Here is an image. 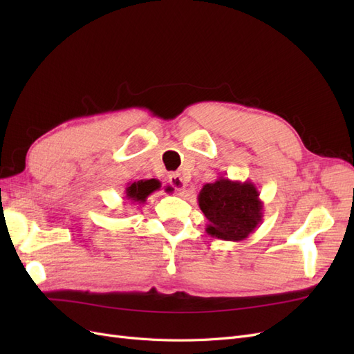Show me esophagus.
I'll use <instances>...</instances> for the list:
<instances>
[{
    "label": "esophagus",
    "mask_w": 354,
    "mask_h": 354,
    "mask_svg": "<svg viewBox=\"0 0 354 354\" xmlns=\"http://www.w3.org/2000/svg\"><path fill=\"white\" fill-rule=\"evenodd\" d=\"M168 183L173 186L176 190H178V192H181V190H185L186 189V180L183 178V176L181 174H171L169 177H168Z\"/></svg>",
    "instance_id": "34e87169"
}]
</instances>
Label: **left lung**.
Masks as SVG:
<instances>
[{"mask_svg":"<svg viewBox=\"0 0 354 354\" xmlns=\"http://www.w3.org/2000/svg\"><path fill=\"white\" fill-rule=\"evenodd\" d=\"M198 203L208 220L205 230L212 238L239 242L263 221L260 194L248 180L242 183L220 177L201 189Z\"/></svg>","mask_w":354,"mask_h":354,"instance_id":"1","label":"left lung"}]
</instances>
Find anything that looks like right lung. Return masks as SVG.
<instances>
[{"mask_svg":"<svg viewBox=\"0 0 354 354\" xmlns=\"http://www.w3.org/2000/svg\"><path fill=\"white\" fill-rule=\"evenodd\" d=\"M158 189H160V183L155 178L138 180V181H134V183L127 185L125 199L131 201L133 203H143L146 202L147 196L153 194V192ZM165 190H169V187H167Z\"/></svg>","mask_w":354,"mask_h":354,"instance_id":"1","label":"right lung"}]
</instances>
